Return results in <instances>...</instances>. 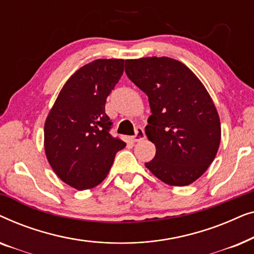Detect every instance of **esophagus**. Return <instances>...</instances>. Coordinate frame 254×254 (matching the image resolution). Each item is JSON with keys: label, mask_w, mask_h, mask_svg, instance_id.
Here are the masks:
<instances>
[{"label": "esophagus", "mask_w": 254, "mask_h": 254, "mask_svg": "<svg viewBox=\"0 0 254 254\" xmlns=\"http://www.w3.org/2000/svg\"><path fill=\"white\" fill-rule=\"evenodd\" d=\"M144 137H145V134H144L143 128L137 127L136 130H135V135H134V136L130 137V140L133 141V142H138V141L143 140Z\"/></svg>", "instance_id": "34e87169"}]
</instances>
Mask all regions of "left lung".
Here are the masks:
<instances>
[{"instance_id": "left-lung-1", "label": "left lung", "mask_w": 254, "mask_h": 254, "mask_svg": "<svg viewBox=\"0 0 254 254\" xmlns=\"http://www.w3.org/2000/svg\"><path fill=\"white\" fill-rule=\"evenodd\" d=\"M128 78L148 96L145 134L156 145L148 168L163 183L187 186L203 175L221 142L218 113L200 79L171 58L126 60Z\"/></svg>"}]
</instances>
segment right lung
<instances>
[{
    "label": "right lung",
    "instance_id": "right-lung-1",
    "mask_svg": "<svg viewBox=\"0 0 254 254\" xmlns=\"http://www.w3.org/2000/svg\"><path fill=\"white\" fill-rule=\"evenodd\" d=\"M125 60L99 59L79 68L59 93L44 128L45 152L62 182L76 190L105 179L118 151L126 147L110 134L107 96L123 76Z\"/></svg>",
    "mask_w": 254,
    "mask_h": 254
}]
</instances>
